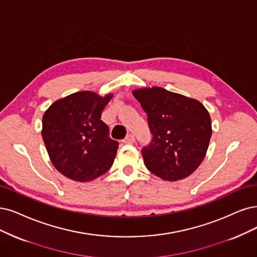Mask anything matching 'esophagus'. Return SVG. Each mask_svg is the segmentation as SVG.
Segmentation results:
<instances>
[{
    "label": "esophagus",
    "instance_id": "esophagus-1",
    "mask_svg": "<svg viewBox=\"0 0 257 257\" xmlns=\"http://www.w3.org/2000/svg\"><path fill=\"white\" fill-rule=\"evenodd\" d=\"M135 141H136V138H135L134 135H128L125 139L122 140V143H125V144H132V143H135Z\"/></svg>",
    "mask_w": 257,
    "mask_h": 257
}]
</instances>
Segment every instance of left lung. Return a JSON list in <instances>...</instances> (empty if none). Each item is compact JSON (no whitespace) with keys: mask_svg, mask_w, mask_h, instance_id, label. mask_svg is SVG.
Segmentation results:
<instances>
[{"mask_svg":"<svg viewBox=\"0 0 257 257\" xmlns=\"http://www.w3.org/2000/svg\"><path fill=\"white\" fill-rule=\"evenodd\" d=\"M132 94L147 113L153 135L142 149L147 169L165 181L192 175L203 161L212 137L211 116L203 104L160 87Z\"/></svg>","mask_w":257,"mask_h":257,"instance_id":"1","label":"left lung"}]
</instances>
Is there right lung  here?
<instances>
[{
    "label": "right lung",
    "instance_id": "1",
    "mask_svg": "<svg viewBox=\"0 0 257 257\" xmlns=\"http://www.w3.org/2000/svg\"><path fill=\"white\" fill-rule=\"evenodd\" d=\"M113 95L82 91L56 100L42 118V138L55 168L66 178L88 182L107 173L118 142L100 117Z\"/></svg>",
    "mask_w": 257,
    "mask_h": 257
}]
</instances>
